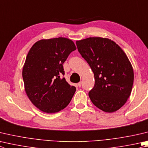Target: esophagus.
<instances>
[{"mask_svg":"<svg viewBox=\"0 0 148 148\" xmlns=\"http://www.w3.org/2000/svg\"><path fill=\"white\" fill-rule=\"evenodd\" d=\"M82 82H79L78 83H77V86H78L79 87H81V86H82Z\"/></svg>","mask_w":148,"mask_h":148,"instance_id":"34e87169","label":"esophagus"}]
</instances>
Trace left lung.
I'll use <instances>...</instances> for the list:
<instances>
[{
	"instance_id": "obj_1",
	"label": "left lung",
	"mask_w": 148,
	"mask_h": 148,
	"mask_svg": "<svg viewBox=\"0 0 148 148\" xmlns=\"http://www.w3.org/2000/svg\"><path fill=\"white\" fill-rule=\"evenodd\" d=\"M80 54L94 73L91 101L106 112L118 111L127 101L133 85V66L125 52L108 38L88 37L76 41Z\"/></svg>"
}]
</instances>
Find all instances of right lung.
Listing matches in <instances>:
<instances>
[{
    "label": "right lung",
    "mask_w": 148,
    "mask_h": 148,
    "mask_svg": "<svg viewBox=\"0 0 148 148\" xmlns=\"http://www.w3.org/2000/svg\"><path fill=\"white\" fill-rule=\"evenodd\" d=\"M76 49L72 40L56 37L39 40L29 50L23 78L26 95L40 111L55 113L71 101L76 87L61 76L65 74L63 64Z\"/></svg>",
    "instance_id": "1"
}]
</instances>
